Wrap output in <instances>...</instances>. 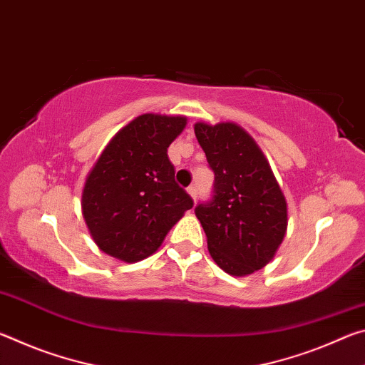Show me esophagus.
I'll return each mask as SVG.
<instances>
[{
	"mask_svg": "<svg viewBox=\"0 0 365 365\" xmlns=\"http://www.w3.org/2000/svg\"><path fill=\"white\" fill-rule=\"evenodd\" d=\"M187 191H188V195H190L191 197H193V200L196 201V195H197V191H196V187H195V185H191V187H188V188H187Z\"/></svg>",
	"mask_w": 365,
	"mask_h": 365,
	"instance_id": "1",
	"label": "esophagus"
}]
</instances>
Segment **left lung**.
Masks as SVG:
<instances>
[{"mask_svg": "<svg viewBox=\"0 0 365 365\" xmlns=\"http://www.w3.org/2000/svg\"><path fill=\"white\" fill-rule=\"evenodd\" d=\"M215 174L212 201L200 205L209 255L233 277L267 265L287 235L288 205L256 140L235 122L195 123Z\"/></svg>", "mask_w": 365, "mask_h": 365, "instance_id": "obj_1", "label": "left lung"}]
</instances>
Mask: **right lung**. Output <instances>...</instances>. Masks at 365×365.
<instances>
[{
  "label": "right lung",
  "mask_w": 365,
  "mask_h": 365,
  "mask_svg": "<svg viewBox=\"0 0 365 365\" xmlns=\"http://www.w3.org/2000/svg\"><path fill=\"white\" fill-rule=\"evenodd\" d=\"M185 115L141 114L96 159L82 190V215L98 248L123 262L154 255L193 201L175 183L168 148Z\"/></svg>",
  "instance_id": "right-lung-1"
}]
</instances>
